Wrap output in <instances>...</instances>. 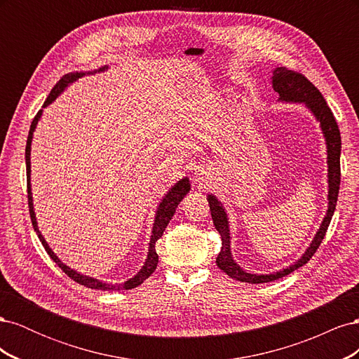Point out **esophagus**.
<instances>
[{"label":"esophagus","mask_w":359,"mask_h":359,"mask_svg":"<svg viewBox=\"0 0 359 359\" xmlns=\"http://www.w3.org/2000/svg\"><path fill=\"white\" fill-rule=\"evenodd\" d=\"M194 181H196V184H203L206 180H208V170H206L205 166H196L194 168Z\"/></svg>","instance_id":"obj_1"}]
</instances>
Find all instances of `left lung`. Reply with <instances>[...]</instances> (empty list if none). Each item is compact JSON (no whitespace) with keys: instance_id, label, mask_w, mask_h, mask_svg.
<instances>
[{"instance_id":"1","label":"left lung","mask_w":359,"mask_h":359,"mask_svg":"<svg viewBox=\"0 0 359 359\" xmlns=\"http://www.w3.org/2000/svg\"><path fill=\"white\" fill-rule=\"evenodd\" d=\"M271 83H273L274 91L278 94V102L283 103H302L314 116V119L319 123L322 130V135L325 139V145H327V165H328V208L325 212L323 220L319 226V229L314 235L313 241L307 247L302 256L293 262L292 265L276 271V273L269 274H255L247 273L232 256L231 248V226H229V217H227L224 205L220 199H217L212 193H210L206 199L210 203L212 223L215 226L217 232L222 236V250L219 256H217L215 262L222 271L233 280L243 281V283H268V281H274L281 277L290 274L292 271L298 269L299 266L306 265L311 256L316 253L318 247L320 245L325 233H327L328 226L331 223L332 214L337 205V198H339V189H340V153H341V137L340 130L337 126L335 118L325 102L320 91L314 86L307 78L302 74L287 70L285 67H276L271 76Z\"/></svg>"}]
</instances>
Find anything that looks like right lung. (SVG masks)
Segmentation results:
<instances>
[{
	"label": "right lung",
	"instance_id": "add662e5",
	"mask_svg": "<svg viewBox=\"0 0 359 359\" xmlns=\"http://www.w3.org/2000/svg\"><path fill=\"white\" fill-rule=\"evenodd\" d=\"M109 69V66H103L100 69H97L94 72H72L69 74L64 76V78L53 86V90L50 91L49 97L46 99L45 104L43 107H48L53 100L57 99L58 95H61L64 91H66L67 86H70L73 82H76L78 79L83 78L86 74H94V73H102L106 72ZM43 115V109L39 111V114L36 115V118L32 119L31 127H29V133H28V139H27V148H25V163H27V181H28V205H29V215H31V222H32V227H34V231L37 232L40 241L45 247V250L48 252V255L52 257L53 262H55L64 273H66L72 280H74L76 283H79L82 286H86L90 289H97V290H127V289H133L136 286H139L140 283H144V281L154 273V269L157 268L158 264V255L156 252V243L160 240L163 232H165L166 226L169 224L170 219L173 217V214L177 212V208L180 202L184 199V196L190 191V180L189 177H184L180 181H177L173 186L166 191L165 196L161 198L157 210H156V215H154V223H153V231H151V238H149V244H148V253H147V259L140 268L137 271V274L132 278H128L127 281H124L123 285H111V283H106V281L102 280H97L94 277L90 276H83L78 271L72 269L70 266H67L66 264L61 262V259L52 252V248L49 247V244L46 243L45 236L41 235L40 229H39V224H37V217H36V211H34V202H32V191H31V144H32V136H34L36 132V127L40 121V118Z\"/></svg>",
	"mask_w": 359,
	"mask_h": 359
}]
</instances>
